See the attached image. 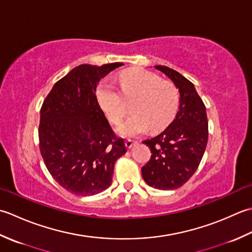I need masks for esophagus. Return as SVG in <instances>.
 <instances>
[{"label": "esophagus", "mask_w": 252, "mask_h": 252, "mask_svg": "<svg viewBox=\"0 0 252 252\" xmlns=\"http://www.w3.org/2000/svg\"><path fill=\"white\" fill-rule=\"evenodd\" d=\"M137 141H135V140H131V139H127L126 141H125V146L127 147V149H131L133 146L135 145H137Z\"/></svg>", "instance_id": "34e87169"}]
</instances>
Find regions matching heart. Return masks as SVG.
Masks as SVG:
<instances>
[{
	"label": "heart",
	"mask_w": 252,
	"mask_h": 252,
	"mask_svg": "<svg viewBox=\"0 0 252 252\" xmlns=\"http://www.w3.org/2000/svg\"><path fill=\"white\" fill-rule=\"evenodd\" d=\"M121 93L107 81L96 88V99L101 109L113 124H120L129 111L126 103H131L132 114L117 127L116 132L125 138L138 137L149 128L160 131L176 115L179 95L176 87L158 75L142 68H131L119 76Z\"/></svg>",
	"instance_id": "1"
}]
</instances>
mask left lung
<instances>
[{"label": "left lung", "instance_id": "8db88e82", "mask_svg": "<svg viewBox=\"0 0 252 252\" xmlns=\"http://www.w3.org/2000/svg\"><path fill=\"white\" fill-rule=\"evenodd\" d=\"M155 67L166 75L179 91L175 119L160 135L143 141L151 158L142 166V178L149 186L173 190L197 171L208 143V117L201 97L192 83L167 66Z\"/></svg>", "mask_w": 252, "mask_h": 252}]
</instances>
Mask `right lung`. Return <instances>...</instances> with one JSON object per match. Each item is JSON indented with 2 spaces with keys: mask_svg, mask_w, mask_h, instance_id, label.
<instances>
[{
  "mask_svg": "<svg viewBox=\"0 0 252 252\" xmlns=\"http://www.w3.org/2000/svg\"><path fill=\"white\" fill-rule=\"evenodd\" d=\"M122 65L77 66L53 86L41 107V156L55 182L77 196L109 188L115 162L126 153L95 95L100 79Z\"/></svg>",
  "mask_w": 252,
  "mask_h": 252,
  "instance_id": "add662e5",
  "label": "right lung"
}]
</instances>
